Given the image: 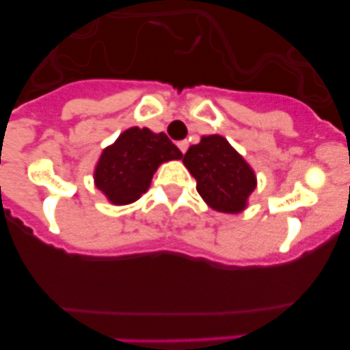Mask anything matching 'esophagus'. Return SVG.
Here are the masks:
<instances>
[{"instance_id": "esophagus-1", "label": "esophagus", "mask_w": 350, "mask_h": 350, "mask_svg": "<svg viewBox=\"0 0 350 350\" xmlns=\"http://www.w3.org/2000/svg\"><path fill=\"white\" fill-rule=\"evenodd\" d=\"M178 147H179V150L185 154L186 150H188V142H186V140H181V142H178Z\"/></svg>"}]
</instances>
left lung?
<instances>
[{
	"mask_svg": "<svg viewBox=\"0 0 350 350\" xmlns=\"http://www.w3.org/2000/svg\"><path fill=\"white\" fill-rule=\"evenodd\" d=\"M193 178L196 191L204 203L220 213H241L257 186L249 162L221 135H203L183 157Z\"/></svg>",
	"mask_w": 350,
	"mask_h": 350,
	"instance_id": "obj_1",
	"label": "left lung"
}]
</instances>
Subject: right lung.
Here are the masks:
<instances>
[{
	"label": "right lung",
	"mask_w": 350,
	"mask_h": 350,
	"mask_svg": "<svg viewBox=\"0 0 350 350\" xmlns=\"http://www.w3.org/2000/svg\"><path fill=\"white\" fill-rule=\"evenodd\" d=\"M181 157L164 132L132 126L103 149L94 165V186L111 204H130L149 189L159 165Z\"/></svg>",
	"instance_id": "1"
}]
</instances>
